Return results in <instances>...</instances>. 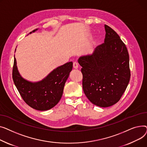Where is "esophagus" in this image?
Returning <instances> with one entry per match:
<instances>
[{
	"mask_svg": "<svg viewBox=\"0 0 147 147\" xmlns=\"http://www.w3.org/2000/svg\"><path fill=\"white\" fill-rule=\"evenodd\" d=\"M73 67H74V69H76L78 68V64L76 62H74Z\"/></svg>",
	"mask_w": 147,
	"mask_h": 147,
	"instance_id": "34e87169",
	"label": "esophagus"
}]
</instances>
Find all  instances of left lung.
Returning a JSON list of instances; mask_svg holds the SVG:
<instances>
[{
    "mask_svg": "<svg viewBox=\"0 0 147 147\" xmlns=\"http://www.w3.org/2000/svg\"><path fill=\"white\" fill-rule=\"evenodd\" d=\"M105 43L92 55L78 60L82 66L83 91L93 105L107 107L115 105L122 96L131 77L127 48L118 34L105 25Z\"/></svg>",
    "mask_w": 147,
    "mask_h": 147,
    "instance_id": "1",
    "label": "left lung"
}]
</instances>
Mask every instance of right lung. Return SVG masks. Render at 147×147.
<instances>
[{"instance_id": "obj_1", "label": "right lung", "mask_w": 147, "mask_h": 147, "mask_svg": "<svg viewBox=\"0 0 147 147\" xmlns=\"http://www.w3.org/2000/svg\"><path fill=\"white\" fill-rule=\"evenodd\" d=\"M37 30L38 28L30 34ZM72 67V62L66 63L55 69L42 80L31 82L24 79L20 75L14 55L12 78L24 101L34 109L46 111L55 107L61 98L65 82Z\"/></svg>"}]
</instances>
